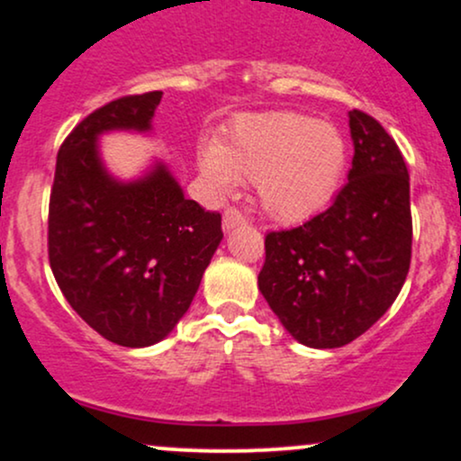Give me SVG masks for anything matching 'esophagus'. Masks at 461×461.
<instances>
[{"label": "esophagus", "instance_id": "esophagus-1", "mask_svg": "<svg viewBox=\"0 0 461 461\" xmlns=\"http://www.w3.org/2000/svg\"><path fill=\"white\" fill-rule=\"evenodd\" d=\"M245 223H247L245 214H242L238 208H227L225 212H223V230H225V231L234 230V227L245 225Z\"/></svg>", "mask_w": 461, "mask_h": 461}]
</instances>
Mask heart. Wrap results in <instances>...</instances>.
<instances>
[{
    "label": "heart",
    "mask_w": 461,
    "mask_h": 461,
    "mask_svg": "<svg viewBox=\"0 0 461 461\" xmlns=\"http://www.w3.org/2000/svg\"><path fill=\"white\" fill-rule=\"evenodd\" d=\"M347 164L342 131L301 113L240 119L219 147L201 153V171L221 194L258 182L260 203L279 223H301L336 193Z\"/></svg>",
    "instance_id": "b5f03b06"
}]
</instances>
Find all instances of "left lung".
Masks as SVG:
<instances>
[{
  "label": "left lung",
  "mask_w": 461,
  "mask_h": 461,
  "mask_svg": "<svg viewBox=\"0 0 461 461\" xmlns=\"http://www.w3.org/2000/svg\"><path fill=\"white\" fill-rule=\"evenodd\" d=\"M348 182L325 212L268 231L258 285L294 340L336 348L370 330L403 288L411 260L410 173L377 119L351 110Z\"/></svg>",
  "instance_id": "left-lung-1"
}]
</instances>
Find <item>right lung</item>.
I'll return each mask as SVG.
<instances>
[{
	"mask_svg": "<svg viewBox=\"0 0 461 461\" xmlns=\"http://www.w3.org/2000/svg\"><path fill=\"white\" fill-rule=\"evenodd\" d=\"M162 91L125 95L79 121L60 145L47 253L62 294L105 340L149 347L186 314L223 230L158 164L139 182L105 173L97 136L151 128Z\"/></svg>",
	"mask_w": 461,
	"mask_h": 461,
	"instance_id": "right-lung-1",
	"label": "right lung"
}]
</instances>
